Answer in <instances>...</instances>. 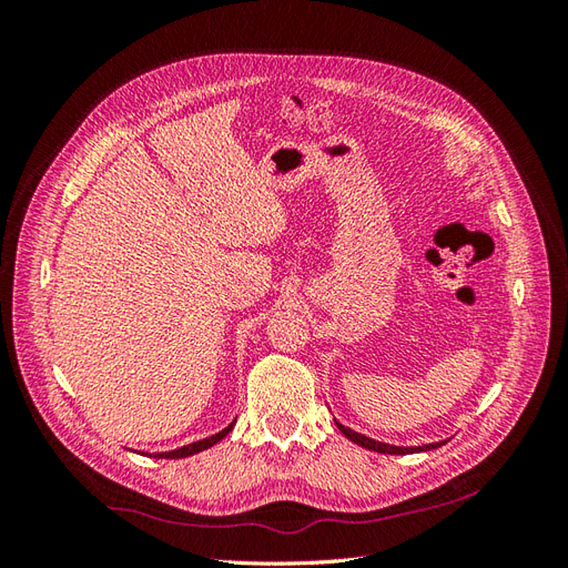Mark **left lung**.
<instances>
[{"instance_id":"1","label":"left lung","mask_w":568,"mask_h":568,"mask_svg":"<svg viewBox=\"0 0 568 568\" xmlns=\"http://www.w3.org/2000/svg\"><path fill=\"white\" fill-rule=\"evenodd\" d=\"M334 422H336V419H334ZM336 426H338V432H341L343 436H346V438L353 440V443H357L359 448H367V450H374V453H384V455L426 453V450H436V448H440V445H445V443L450 440V438H445V440L426 443V445H390V443H384V440H374V438H369V436H365V434H357V432H353V428L343 426L341 422H336Z\"/></svg>"}]
</instances>
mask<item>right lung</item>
<instances>
[{
    "label": "right lung",
    "mask_w": 568,
    "mask_h": 568,
    "mask_svg": "<svg viewBox=\"0 0 568 568\" xmlns=\"http://www.w3.org/2000/svg\"><path fill=\"white\" fill-rule=\"evenodd\" d=\"M234 424H236V419H234L230 426L222 428V432H217V434H213V436H209V438H201V440H194V443H189V445H182V448H178V450L153 453V457H159V459H180V457L196 455V453H201V450H209V448H213L215 443H220L222 438H225V436L232 432ZM149 457H151V455H149Z\"/></svg>",
    "instance_id": "1"
}]
</instances>
